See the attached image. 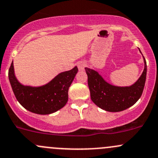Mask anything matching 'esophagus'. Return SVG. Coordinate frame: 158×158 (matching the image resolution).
<instances>
[{
	"mask_svg": "<svg viewBox=\"0 0 158 158\" xmlns=\"http://www.w3.org/2000/svg\"><path fill=\"white\" fill-rule=\"evenodd\" d=\"M86 66V64L83 61H81V62H79V64H78V68H79V70H83L84 68Z\"/></svg>",
	"mask_w": 158,
	"mask_h": 158,
	"instance_id": "1",
	"label": "esophagus"
}]
</instances>
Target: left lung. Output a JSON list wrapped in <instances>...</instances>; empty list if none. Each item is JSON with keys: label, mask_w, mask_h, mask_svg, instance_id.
I'll return each mask as SVG.
<instances>
[{"label": "left lung", "mask_w": 158, "mask_h": 158, "mask_svg": "<svg viewBox=\"0 0 158 158\" xmlns=\"http://www.w3.org/2000/svg\"><path fill=\"white\" fill-rule=\"evenodd\" d=\"M143 58L145 68L142 74L133 85L126 87L109 84L97 71L85 68L93 102L100 108L109 112L124 110L135 104L142 96L145 84L147 64L145 57Z\"/></svg>", "instance_id": "left-lung-1"}]
</instances>
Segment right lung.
Instances as JSON below:
<instances>
[{
  "label": "right lung",
  "mask_w": 158,
  "mask_h": 158,
  "mask_svg": "<svg viewBox=\"0 0 158 158\" xmlns=\"http://www.w3.org/2000/svg\"><path fill=\"white\" fill-rule=\"evenodd\" d=\"M77 72V66H75L71 70L58 74L44 85L31 87L23 85L16 79L12 62L8 76L15 97L19 104L34 114L45 115L56 112L66 105L68 90Z\"/></svg>",
  "instance_id": "obj_1"
}]
</instances>
